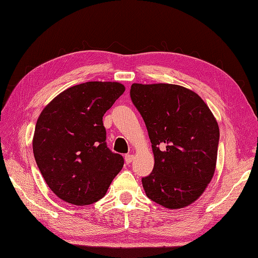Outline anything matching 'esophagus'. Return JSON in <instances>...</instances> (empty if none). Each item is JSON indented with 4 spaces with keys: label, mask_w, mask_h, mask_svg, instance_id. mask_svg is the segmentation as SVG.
Returning a JSON list of instances; mask_svg holds the SVG:
<instances>
[{
    "label": "esophagus",
    "mask_w": 258,
    "mask_h": 258,
    "mask_svg": "<svg viewBox=\"0 0 258 258\" xmlns=\"http://www.w3.org/2000/svg\"><path fill=\"white\" fill-rule=\"evenodd\" d=\"M134 160V155H126L125 156V161H126V163H131L132 161Z\"/></svg>",
    "instance_id": "esophagus-1"
}]
</instances>
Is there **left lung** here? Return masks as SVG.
<instances>
[{
  "label": "left lung",
  "mask_w": 258,
  "mask_h": 258,
  "mask_svg": "<svg viewBox=\"0 0 258 258\" xmlns=\"http://www.w3.org/2000/svg\"><path fill=\"white\" fill-rule=\"evenodd\" d=\"M131 99L144 118L155 157L142 183L147 197L169 209L187 207L213 179L219 126L193 90L173 84H133Z\"/></svg>",
  "instance_id": "left-lung-1"
}]
</instances>
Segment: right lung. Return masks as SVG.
Wrapping results in <instances>:
<instances>
[{"label":"right lung","instance_id":"add662e5","mask_svg":"<svg viewBox=\"0 0 258 258\" xmlns=\"http://www.w3.org/2000/svg\"><path fill=\"white\" fill-rule=\"evenodd\" d=\"M125 91L116 82H87L58 94L39 115L32 150L45 183L64 202L102 198L124 159L105 144L104 115Z\"/></svg>","mask_w":258,"mask_h":258}]
</instances>
